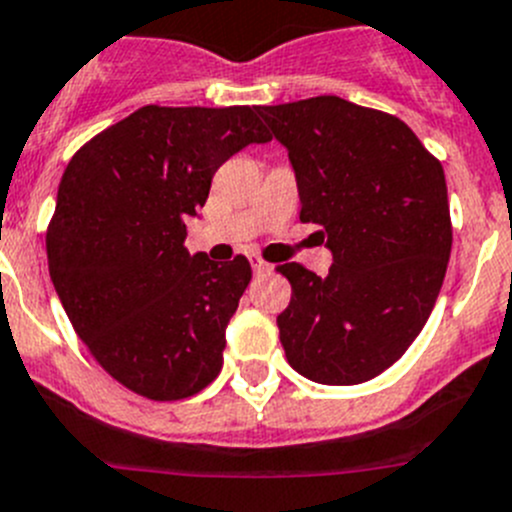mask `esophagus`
I'll use <instances>...</instances> for the list:
<instances>
[{"label": "esophagus", "instance_id": "1", "mask_svg": "<svg viewBox=\"0 0 512 512\" xmlns=\"http://www.w3.org/2000/svg\"><path fill=\"white\" fill-rule=\"evenodd\" d=\"M250 262H252V270H255L257 275H262V273H270V270H273V265H270V262H265V260H262L260 255H250Z\"/></svg>", "mask_w": 512, "mask_h": 512}]
</instances>
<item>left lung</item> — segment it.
Returning <instances> with one entry per match:
<instances>
[{"label": "left lung", "instance_id": "obj_1", "mask_svg": "<svg viewBox=\"0 0 512 512\" xmlns=\"http://www.w3.org/2000/svg\"><path fill=\"white\" fill-rule=\"evenodd\" d=\"M288 147L301 222L319 224L329 275L278 265L293 296L278 316L290 367L359 385L398 362L444 283L451 216L439 160L398 117L339 96L257 107Z\"/></svg>", "mask_w": 512, "mask_h": 512}]
</instances>
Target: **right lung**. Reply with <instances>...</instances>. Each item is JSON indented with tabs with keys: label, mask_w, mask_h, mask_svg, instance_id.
Here are the masks:
<instances>
[{
	"label": "right lung",
	"mask_w": 512,
	"mask_h": 512,
	"mask_svg": "<svg viewBox=\"0 0 512 512\" xmlns=\"http://www.w3.org/2000/svg\"><path fill=\"white\" fill-rule=\"evenodd\" d=\"M273 135L255 107H142L71 158L48 224L50 280L73 329L119 385L183 400L219 375L250 285L245 255L183 247L219 165Z\"/></svg>",
	"instance_id": "add662e5"
}]
</instances>
